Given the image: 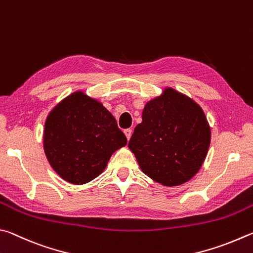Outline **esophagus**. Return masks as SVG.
<instances>
[{"label":"esophagus","instance_id":"1","mask_svg":"<svg viewBox=\"0 0 253 253\" xmlns=\"http://www.w3.org/2000/svg\"><path fill=\"white\" fill-rule=\"evenodd\" d=\"M124 134H126V139H127V140H130V138H131V134H132V131H131L130 129L124 130Z\"/></svg>","mask_w":253,"mask_h":253}]
</instances>
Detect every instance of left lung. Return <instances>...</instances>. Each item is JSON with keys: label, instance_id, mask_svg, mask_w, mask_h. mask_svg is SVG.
I'll use <instances>...</instances> for the list:
<instances>
[{"label": "left lung", "instance_id": "left-lung-1", "mask_svg": "<svg viewBox=\"0 0 253 253\" xmlns=\"http://www.w3.org/2000/svg\"><path fill=\"white\" fill-rule=\"evenodd\" d=\"M211 129L197 102L172 87L147 102L129 141L144 174L166 187L198 173L210 147Z\"/></svg>", "mask_w": 253, "mask_h": 253}]
</instances>
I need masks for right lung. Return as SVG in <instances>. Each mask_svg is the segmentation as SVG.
Listing matches in <instances>:
<instances>
[{
    "label": "right lung",
    "mask_w": 253,
    "mask_h": 253,
    "mask_svg": "<svg viewBox=\"0 0 253 253\" xmlns=\"http://www.w3.org/2000/svg\"><path fill=\"white\" fill-rule=\"evenodd\" d=\"M126 138L103 104L82 91L71 93L48 113L43 134L47 161L66 182L84 184L104 171Z\"/></svg>",
    "instance_id": "1"
}]
</instances>
